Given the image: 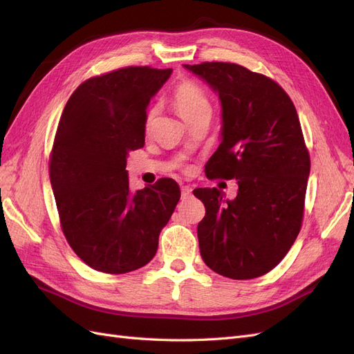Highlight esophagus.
<instances>
[{
	"label": "esophagus",
	"instance_id": "34e87169",
	"mask_svg": "<svg viewBox=\"0 0 354 354\" xmlns=\"http://www.w3.org/2000/svg\"><path fill=\"white\" fill-rule=\"evenodd\" d=\"M190 195H192V187H189V186H181V198L186 199V198H189Z\"/></svg>",
	"mask_w": 354,
	"mask_h": 354
}]
</instances>
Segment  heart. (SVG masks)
<instances>
[{
  "label": "heart",
  "mask_w": 354,
  "mask_h": 354,
  "mask_svg": "<svg viewBox=\"0 0 354 354\" xmlns=\"http://www.w3.org/2000/svg\"><path fill=\"white\" fill-rule=\"evenodd\" d=\"M173 100H174L177 112L185 121H187L192 115H195L199 111L211 109L209 100L207 97L205 91H203L199 85L192 80H185L177 85L174 90ZM153 116H155V109L153 108L149 109L146 116V125H151Z\"/></svg>",
  "instance_id": "obj_1"
}]
</instances>
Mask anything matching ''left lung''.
Instances as JSON below:
<instances>
[{
  "label": "left lung",
  "instance_id": "left-lung-1",
  "mask_svg": "<svg viewBox=\"0 0 354 354\" xmlns=\"http://www.w3.org/2000/svg\"><path fill=\"white\" fill-rule=\"evenodd\" d=\"M218 93L221 143L208 178L238 180V195L195 189L202 260L230 279H254L282 261L301 229L310 155L295 106L279 84L236 63L185 65Z\"/></svg>",
  "mask_w": 354,
  "mask_h": 354
}]
</instances>
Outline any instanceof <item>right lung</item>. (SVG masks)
Masks as SVG:
<instances>
[{
  "label": "right lung",
  "instance_id": "add662e5",
  "mask_svg": "<svg viewBox=\"0 0 354 354\" xmlns=\"http://www.w3.org/2000/svg\"><path fill=\"white\" fill-rule=\"evenodd\" d=\"M173 69L128 66L84 81L60 116L50 180L63 234L91 269L122 274L158 250L180 199L173 178L130 190L128 152L145 146L149 102Z\"/></svg>",
  "mask_w": 354,
  "mask_h": 354
}]
</instances>
